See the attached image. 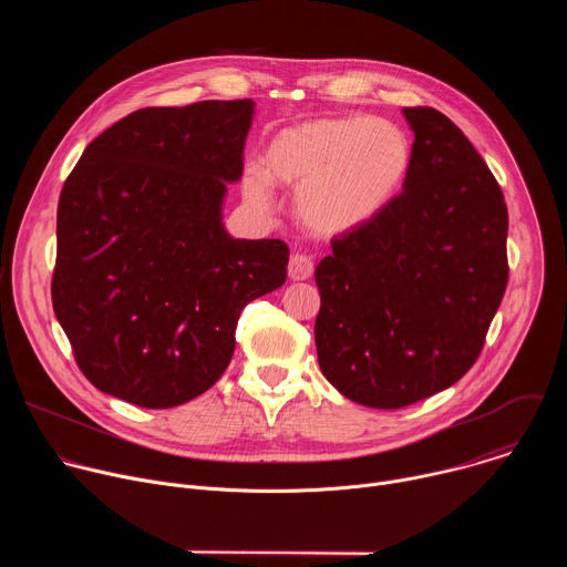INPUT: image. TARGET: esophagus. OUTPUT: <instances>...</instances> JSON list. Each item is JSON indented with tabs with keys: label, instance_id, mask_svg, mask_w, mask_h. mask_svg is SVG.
Returning a JSON list of instances; mask_svg holds the SVG:
<instances>
[{
	"label": "esophagus",
	"instance_id": "esophagus-1",
	"mask_svg": "<svg viewBox=\"0 0 567 567\" xmlns=\"http://www.w3.org/2000/svg\"><path fill=\"white\" fill-rule=\"evenodd\" d=\"M287 271H289L291 280H307L313 274V262H311V258H307L302 254H293L289 258Z\"/></svg>",
	"mask_w": 567,
	"mask_h": 567
}]
</instances>
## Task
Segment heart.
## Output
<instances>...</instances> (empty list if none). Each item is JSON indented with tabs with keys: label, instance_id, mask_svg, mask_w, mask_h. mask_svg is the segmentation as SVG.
<instances>
[{
	"label": "heart",
	"instance_id": "b5f03b06",
	"mask_svg": "<svg viewBox=\"0 0 567 567\" xmlns=\"http://www.w3.org/2000/svg\"><path fill=\"white\" fill-rule=\"evenodd\" d=\"M413 166V141L385 118H313L276 132L241 175V195L260 208L274 206V186L296 188L300 224L322 237L359 230L401 193Z\"/></svg>",
	"mask_w": 567,
	"mask_h": 567
}]
</instances>
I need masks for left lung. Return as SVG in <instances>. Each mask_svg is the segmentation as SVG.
<instances>
[{"instance_id":"left-lung-1","label":"left lung","mask_w":567,"mask_h":567,"mask_svg":"<svg viewBox=\"0 0 567 567\" xmlns=\"http://www.w3.org/2000/svg\"><path fill=\"white\" fill-rule=\"evenodd\" d=\"M413 166L390 206L316 267L318 365L348 399L403 409L475 363L507 287L503 190L462 130L403 107Z\"/></svg>"}]
</instances>
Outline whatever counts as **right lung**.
Wrapping results in <instances>:
<instances>
[{
    "instance_id": "1",
    "label": "right lung",
    "mask_w": 567,
    "mask_h": 567,
    "mask_svg": "<svg viewBox=\"0 0 567 567\" xmlns=\"http://www.w3.org/2000/svg\"><path fill=\"white\" fill-rule=\"evenodd\" d=\"M256 103L145 107L96 136L58 202L53 311L105 394L175 409L228 368L237 318L287 280L282 239L224 226Z\"/></svg>"
}]
</instances>
